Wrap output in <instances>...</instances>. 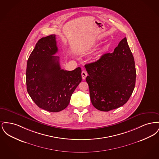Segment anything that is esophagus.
Instances as JSON below:
<instances>
[{"mask_svg": "<svg viewBox=\"0 0 159 159\" xmlns=\"http://www.w3.org/2000/svg\"><path fill=\"white\" fill-rule=\"evenodd\" d=\"M86 76H87V73L86 71H83L82 72V79H85Z\"/></svg>", "mask_w": 159, "mask_h": 159, "instance_id": "obj_1", "label": "esophagus"}]
</instances>
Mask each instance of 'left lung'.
Instances as JSON below:
<instances>
[{"instance_id": "8db88e82", "label": "left lung", "mask_w": 159, "mask_h": 159, "mask_svg": "<svg viewBox=\"0 0 159 159\" xmlns=\"http://www.w3.org/2000/svg\"><path fill=\"white\" fill-rule=\"evenodd\" d=\"M88 76L92 105L108 111L127 102L135 88V61L126 38H123L113 53L104 54L98 60L84 66Z\"/></svg>"}]
</instances>
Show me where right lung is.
Listing matches in <instances>:
<instances>
[{"instance_id":"right-lung-1","label":"right lung","mask_w":159,"mask_h":159,"mask_svg":"<svg viewBox=\"0 0 159 159\" xmlns=\"http://www.w3.org/2000/svg\"><path fill=\"white\" fill-rule=\"evenodd\" d=\"M56 35L41 38L27 61V90L37 106L49 112H59L70 102L71 95L82 81V70L61 68Z\"/></svg>"}]
</instances>
